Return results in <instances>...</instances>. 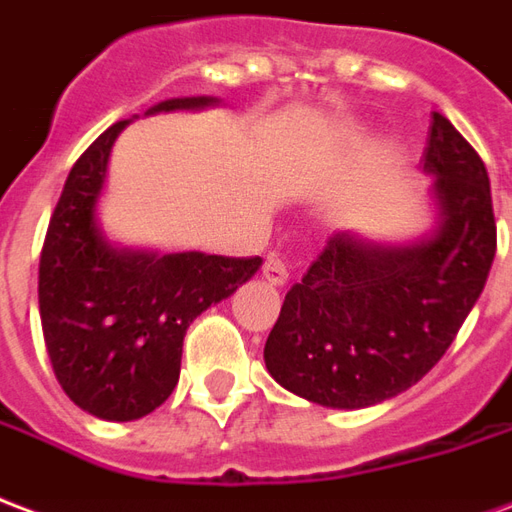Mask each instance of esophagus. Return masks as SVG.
<instances>
[{
	"mask_svg": "<svg viewBox=\"0 0 512 512\" xmlns=\"http://www.w3.org/2000/svg\"><path fill=\"white\" fill-rule=\"evenodd\" d=\"M261 275L272 283V286H283L289 281V270H286V261L278 256H267V261L261 264Z\"/></svg>",
	"mask_w": 512,
	"mask_h": 512,
	"instance_id": "esophagus-1",
	"label": "esophagus"
}]
</instances>
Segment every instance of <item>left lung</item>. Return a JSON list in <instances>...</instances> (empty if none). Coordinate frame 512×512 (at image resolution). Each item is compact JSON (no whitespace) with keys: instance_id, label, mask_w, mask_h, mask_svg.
I'll use <instances>...</instances> for the list:
<instances>
[{"instance_id":"obj_1","label":"left lung","mask_w":512,"mask_h":512,"mask_svg":"<svg viewBox=\"0 0 512 512\" xmlns=\"http://www.w3.org/2000/svg\"><path fill=\"white\" fill-rule=\"evenodd\" d=\"M442 223L412 248L333 234L294 283L264 343L272 379L335 409L409 390L434 368L472 311L496 253L486 163L434 114L423 152Z\"/></svg>"}]
</instances>
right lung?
Returning <instances> with one entry per match:
<instances>
[{
	"instance_id": "add662e5",
	"label": "right lung",
	"mask_w": 512,
	"mask_h": 512,
	"mask_svg": "<svg viewBox=\"0 0 512 512\" xmlns=\"http://www.w3.org/2000/svg\"><path fill=\"white\" fill-rule=\"evenodd\" d=\"M177 98L149 108H201ZM128 119L100 133L67 174L40 251V322L67 398L100 420H138L177 387L190 322L261 267L259 256L114 251L95 226L111 147Z\"/></svg>"
}]
</instances>
